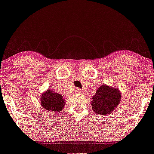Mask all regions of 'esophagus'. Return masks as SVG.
Instances as JSON below:
<instances>
[{
  "label": "esophagus",
  "instance_id": "esophagus-1",
  "mask_svg": "<svg viewBox=\"0 0 154 154\" xmlns=\"http://www.w3.org/2000/svg\"><path fill=\"white\" fill-rule=\"evenodd\" d=\"M76 93H82V91L81 90V89H77V91H76Z\"/></svg>",
  "mask_w": 154,
  "mask_h": 154
}]
</instances>
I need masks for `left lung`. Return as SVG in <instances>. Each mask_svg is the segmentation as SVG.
<instances>
[{
  "instance_id": "1",
  "label": "left lung",
  "mask_w": 154,
  "mask_h": 154,
  "mask_svg": "<svg viewBox=\"0 0 154 154\" xmlns=\"http://www.w3.org/2000/svg\"><path fill=\"white\" fill-rule=\"evenodd\" d=\"M122 94L118 88L101 85L92 97L93 111L102 116H109L120 104Z\"/></svg>"
}]
</instances>
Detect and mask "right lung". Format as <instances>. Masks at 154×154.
Listing matches in <instances>:
<instances>
[{"mask_svg":"<svg viewBox=\"0 0 154 154\" xmlns=\"http://www.w3.org/2000/svg\"><path fill=\"white\" fill-rule=\"evenodd\" d=\"M40 104L47 111L55 113L60 112L64 109L66 100L60 94L55 93L51 88H49L41 95Z\"/></svg>","mask_w":154,"mask_h":154,"instance_id":"1","label":"right lung"}]
</instances>
